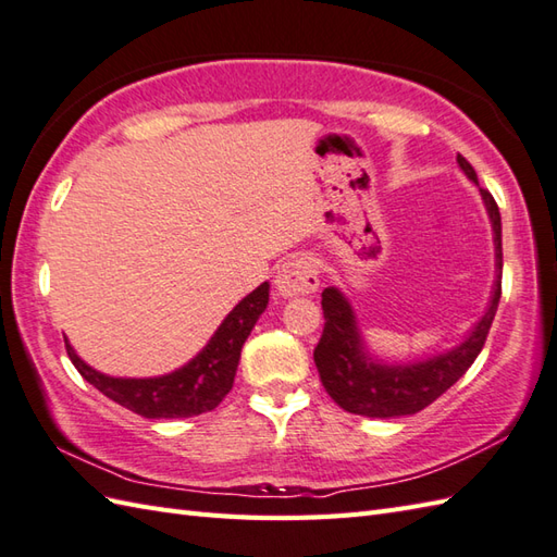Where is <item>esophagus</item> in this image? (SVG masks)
Listing matches in <instances>:
<instances>
[{"instance_id": "obj_1", "label": "esophagus", "mask_w": 557, "mask_h": 557, "mask_svg": "<svg viewBox=\"0 0 557 557\" xmlns=\"http://www.w3.org/2000/svg\"><path fill=\"white\" fill-rule=\"evenodd\" d=\"M320 286V276H317V267L310 257L293 255L278 267L276 274V290L283 298H293V295H308L314 293Z\"/></svg>"}]
</instances>
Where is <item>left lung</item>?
I'll return each instance as SVG.
<instances>
[{
    "label": "left lung",
    "mask_w": 557,
    "mask_h": 557,
    "mask_svg": "<svg viewBox=\"0 0 557 557\" xmlns=\"http://www.w3.org/2000/svg\"><path fill=\"white\" fill-rule=\"evenodd\" d=\"M459 168L467 173L471 183L479 185L475 170L463 156H457ZM487 215H491L495 233V286L493 298L485 314L473 326V332L463 342L447 350V354L433 356L418 362H401V366H387L368 356L358 332L354 308L346 295L329 286L322 293L324 310V332L320 344L314 348V366L320 370V380L326 394L348 413L368 418H396L423 411L437 396L445 394L473 360L479 358L481 348L491 332L495 320L497 302L503 293V223L497 203L487 189H481Z\"/></svg>",
    "instance_id": "1"
}]
</instances>
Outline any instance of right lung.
<instances>
[{"label": "right lung", "mask_w": 557, "mask_h": 557, "mask_svg": "<svg viewBox=\"0 0 557 557\" xmlns=\"http://www.w3.org/2000/svg\"><path fill=\"white\" fill-rule=\"evenodd\" d=\"M267 305L269 283L264 281L262 286L235 305L231 314L215 329L211 342L187 366L161 374V377H110V374L86 366L66 338L64 344L82 377L94 384L98 392H103L108 399L144 418H191L213 411L225 399V394L233 389L243 344L257 324L259 314L267 310Z\"/></svg>", "instance_id": "1"}]
</instances>
